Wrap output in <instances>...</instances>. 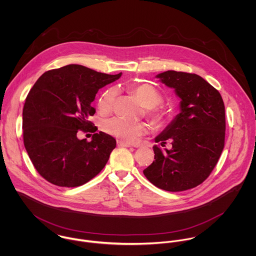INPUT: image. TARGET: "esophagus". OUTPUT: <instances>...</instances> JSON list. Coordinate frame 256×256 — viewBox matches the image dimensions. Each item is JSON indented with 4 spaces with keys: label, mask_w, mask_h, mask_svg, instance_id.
I'll list each match as a JSON object with an SVG mask.
<instances>
[{
    "label": "esophagus",
    "mask_w": 256,
    "mask_h": 256,
    "mask_svg": "<svg viewBox=\"0 0 256 256\" xmlns=\"http://www.w3.org/2000/svg\"><path fill=\"white\" fill-rule=\"evenodd\" d=\"M117 146H126V148H130V146H135L131 144H128V143H125V142H122V141H117Z\"/></svg>",
    "instance_id": "1"
}]
</instances>
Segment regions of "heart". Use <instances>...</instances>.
<instances>
[{
    "label": "heart",
    "instance_id": "1",
    "mask_svg": "<svg viewBox=\"0 0 256 256\" xmlns=\"http://www.w3.org/2000/svg\"><path fill=\"white\" fill-rule=\"evenodd\" d=\"M130 92L146 108V115L154 128H160L166 124V112L158 106L162 102V96L156 88L148 84H136L129 86ZM117 96V90H106L98 100V108L102 113L112 110ZM104 131L124 142H134L146 134V125L144 122H129L117 117L110 118L102 123Z\"/></svg>",
    "mask_w": 256,
    "mask_h": 256
}]
</instances>
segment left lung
I'll list each match as a JSON object with an SVG mask.
<instances>
[{
  "label": "left lung",
  "instance_id": "8db88e82",
  "mask_svg": "<svg viewBox=\"0 0 256 256\" xmlns=\"http://www.w3.org/2000/svg\"><path fill=\"white\" fill-rule=\"evenodd\" d=\"M156 78L176 90L182 112L156 138L154 160L144 174L154 186L184 191L205 182L224 146V104L219 92L196 74L166 71Z\"/></svg>",
  "mask_w": 256,
  "mask_h": 256
}]
</instances>
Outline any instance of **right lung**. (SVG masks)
<instances>
[{"instance_id":"right-lung-1","label":"right lung","mask_w":256,"mask_h":256,"mask_svg":"<svg viewBox=\"0 0 256 256\" xmlns=\"http://www.w3.org/2000/svg\"><path fill=\"white\" fill-rule=\"evenodd\" d=\"M82 65H67L43 74L30 90L22 110L24 143L37 172L48 182L76 187L106 166L116 146L113 137L88 120L98 90L121 76ZM78 130L94 133L90 142Z\"/></svg>"}]
</instances>
